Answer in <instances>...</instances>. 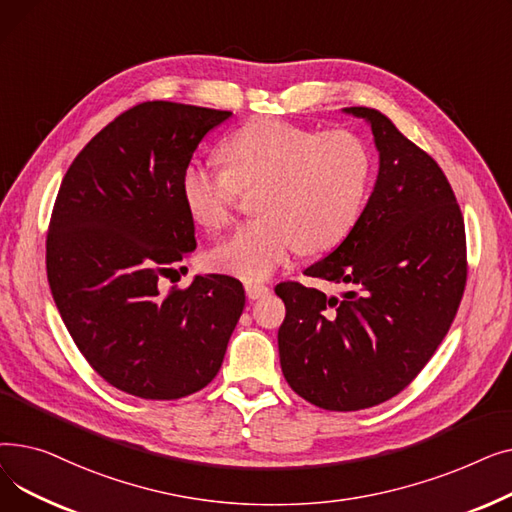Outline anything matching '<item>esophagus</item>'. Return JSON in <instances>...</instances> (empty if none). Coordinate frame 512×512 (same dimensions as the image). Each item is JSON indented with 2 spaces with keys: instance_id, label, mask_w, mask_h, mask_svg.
I'll return each mask as SVG.
<instances>
[{
  "instance_id": "34e87169",
  "label": "esophagus",
  "mask_w": 512,
  "mask_h": 512,
  "mask_svg": "<svg viewBox=\"0 0 512 512\" xmlns=\"http://www.w3.org/2000/svg\"><path fill=\"white\" fill-rule=\"evenodd\" d=\"M245 290H247V297L249 299H261V297H267L270 294V286H265L261 282H245Z\"/></svg>"
}]
</instances>
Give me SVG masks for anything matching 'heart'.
Returning <instances> with one entry per match:
<instances>
[{
	"instance_id": "1",
	"label": "heart",
	"mask_w": 512,
	"mask_h": 512,
	"mask_svg": "<svg viewBox=\"0 0 512 512\" xmlns=\"http://www.w3.org/2000/svg\"><path fill=\"white\" fill-rule=\"evenodd\" d=\"M226 170L186 164L180 197L205 230L228 224L240 191H257L259 218L238 226L211 253L220 272L263 280L294 253L334 249L355 226L369 184V153L353 132L319 134L259 118L224 141Z\"/></svg>"
}]
</instances>
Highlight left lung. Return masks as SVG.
Masks as SVG:
<instances>
[{
    "label": "left lung",
    "instance_id": "8db88e82",
    "mask_svg": "<svg viewBox=\"0 0 512 512\" xmlns=\"http://www.w3.org/2000/svg\"><path fill=\"white\" fill-rule=\"evenodd\" d=\"M363 118L380 153L373 193L340 245L307 276L342 284L340 297L280 282L278 330L288 386L328 411H359L405 390L432 359L459 309L465 224L436 161L384 114Z\"/></svg>",
    "mask_w": 512,
    "mask_h": 512
}]
</instances>
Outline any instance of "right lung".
<instances>
[{
    "instance_id": "1",
    "label": "right lung",
    "mask_w": 512,
    "mask_h": 512,
    "mask_svg": "<svg viewBox=\"0 0 512 512\" xmlns=\"http://www.w3.org/2000/svg\"><path fill=\"white\" fill-rule=\"evenodd\" d=\"M232 112L147 101L118 116L68 168L47 234V280L78 351L114 388L174 400L218 375L245 309L230 276L159 280L197 249L180 176Z\"/></svg>"
}]
</instances>
